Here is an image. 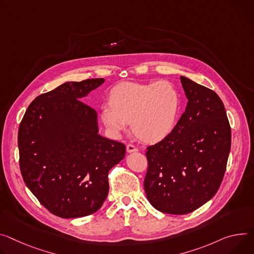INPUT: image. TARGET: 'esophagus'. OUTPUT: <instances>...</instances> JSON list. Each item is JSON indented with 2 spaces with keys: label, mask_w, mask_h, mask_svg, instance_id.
Here are the masks:
<instances>
[{
  "label": "esophagus",
  "mask_w": 254,
  "mask_h": 254,
  "mask_svg": "<svg viewBox=\"0 0 254 254\" xmlns=\"http://www.w3.org/2000/svg\"><path fill=\"white\" fill-rule=\"evenodd\" d=\"M137 148L134 147L132 144H127V153H132V152H136Z\"/></svg>",
  "instance_id": "esophagus-1"
}]
</instances>
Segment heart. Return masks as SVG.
I'll return each mask as SVG.
<instances>
[{"label": "heart", "instance_id": "b5f03b06", "mask_svg": "<svg viewBox=\"0 0 254 254\" xmlns=\"http://www.w3.org/2000/svg\"><path fill=\"white\" fill-rule=\"evenodd\" d=\"M110 104L101 107V120L114 135L126 131L131 124L133 133L145 143L168 137L182 113V98L169 81L148 84L123 83L110 94Z\"/></svg>", "mask_w": 254, "mask_h": 254}]
</instances>
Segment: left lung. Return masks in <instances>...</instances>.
Masks as SVG:
<instances>
[{"label": "left lung", "mask_w": 254, "mask_h": 254, "mask_svg": "<svg viewBox=\"0 0 254 254\" xmlns=\"http://www.w3.org/2000/svg\"><path fill=\"white\" fill-rule=\"evenodd\" d=\"M180 81L189 99L173 132L147 148L144 188L156 210L186 215L218 191L231 148L225 106L213 90L187 77Z\"/></svg>", "instance_id": "8db88e82"}]
</instances>
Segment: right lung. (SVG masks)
I'll use <instances>...</instances> for the list:
<instances>
[{
  "label": "right lung",
  "instance_id": "obj_1",
  "mask_svg": "<svg viewBox=\"0 0 254 254\" xmlns=\"http://www.w3.org/2000/svg\"><path fill=\"white\" fill-rule=\"evenodd\" d=\"M104 79L66 82L37 96L18 130L19 165L27 188L52 214L97 212L109 190L108 172L126 146L98 133L97 112L80 99Z\"/></svg>",
  "mask_w": 254,
  "mask_h": 254
}]
</instances>
